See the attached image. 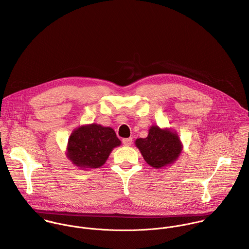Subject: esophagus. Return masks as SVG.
Segmentation results:
<instances>
[{
	"label": "esophagus",
	"mask_w": 249,
	"mask_h": 249,
	"mask_svg": "<svg viewBox=\"0 0 249 249\" xmlns=\"http://www.w3.org/2000/svg\"><path fill=\"white\" fill-rule=\"evenodd\" d=\"M123 144H124V146H125V147L130 146V145L132 144V138L129 137V138H124V139H123Z\"/></svg>",
	"instance_id": "1"
}]
</instances>
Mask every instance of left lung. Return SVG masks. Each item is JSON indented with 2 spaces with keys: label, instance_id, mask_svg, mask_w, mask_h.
Segmentation results:
<instances>
[{
  "label": "left lung",
  "instance_id": "left-lung-1",
  "mask_svg": "<svg viewBox=\"0 0 249 249\" xmlns=\"http://www.w3.org/2000/svg\"><path fill=\"white\" fill-rule=\"evenodd\" d=\"M135 145L145 161L157 169L173 164L182 150L178 135L175 131L161 129L158 125L150 127L148 137L136 139Z\"/></svg>",
  "mask_w": 249,
  "mask_h": 249
}]
</instances>
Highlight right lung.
Returning <instances> with one entry per match:
<instances>
[{
	"mask_svg": "<svg viewBox=\"0 0 249 249\" xmlns=\"http://www.w3.org/2000/svg\"><path fill=\"white\" fill-rule=\"evenodd\" d=\"M121 145L120 139L111 127L91 124L79 126L70 136L67 157L82 169L103 165L112 150Z\"/></svg>",
	"mask_w": 249,
	"mask_h": 249,
	"instance_id": "obj_1",
	"label": "right lung"
}]
</instances>
